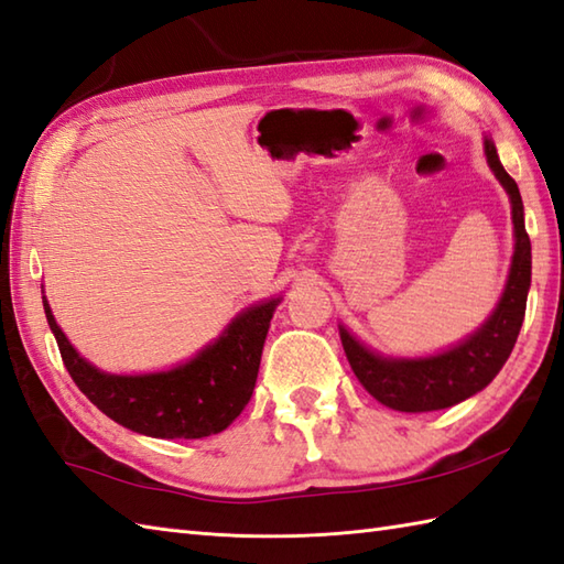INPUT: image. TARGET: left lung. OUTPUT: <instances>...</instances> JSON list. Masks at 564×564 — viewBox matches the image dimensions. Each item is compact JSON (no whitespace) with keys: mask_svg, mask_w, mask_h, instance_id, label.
Wrapping results in <instances>:
<instances>
[{"mask_svg":"<svg viewBox=\"0 0 564 564\" xmlns=\"http://www.w3.org/2000/svg\"><path fill=\"white\" fill-rule=\"evenodd\" d=\"M485 154L489 170L505 186L511 203L513 223V257L509 279L495 313L446 351L431 356H382L358 341L339 325L341 346L354 368L358 382L373 398L398 412H434L458 404L475 392L485 390L507 364L517 344L525 315V297L531 289V239L523 223V200L519 186L499 162L492 138L485 135Z\"/></svg>","mask_w":564,"mask_h":564,"instance_id":"8db88e82","label":"left lung"}]
</instances>
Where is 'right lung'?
I'll return each mask as SVG.
<instances>
[{"label":"right lung","instance_id":"obj_1","mask_svg":"<svg viewBox=\"0 0 564 564\" xmlns=\"http://www.w3.org/2000/svg\"><path fill=\"white\" fill-rule=\"evenodd\" d=\"M279 303L281 297H271L242 310L186 364L158 373L116 376L79 356L43 295L47 325L77 388L116 424L152 438L213 436L242 414L257 386L263 341Z\"/></svg>","mask_w":564,"mask_h":564}]
</instances>
